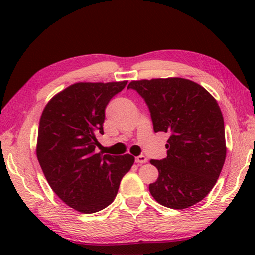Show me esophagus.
Here are the masks:
<instances>
[{
	"mask_svg": "<svg viewBox=\"0 0 255 255\" xmlns=\"http://www.w3.org/2000/svg\"><path fill=\"white\" fill-rule=\"evenodd\" d=\"M135 161H136V163H138V164H143V163L147 162V157L144 156V155H139V156H137V157L135 158Z\"/></svg>",
	"mask_w": 255,
	"mask_h": 255,
	"instance_id": "obj_1",
	"label": "esophagus"
}]
</instances>
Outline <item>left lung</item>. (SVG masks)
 Listing matches in <instances>:
<instances>
[{
  "label": "left lung",
  "mask_w": 255,
  "mask_h": 255,
  "mask_svg": "<svg viewBox=\"0 0 255 255\" xmlns=\"http://www.w3.org/2000/svg\"><path fill=\"white\" fill-rule=\"evenodd\" d=\"M147 105L155 132L170 135L167 156L150 159L158 178L149 192L158 204L184 209L214 188L226 157L224 118L214 97L195 82L169 77L132 81Z\"/></svg>",
  "instance_id": "left-lung-1"
}]
</instances>
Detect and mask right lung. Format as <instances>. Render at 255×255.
I'll list each match as a JSON object with an SVG mask.
<instances>
[{
	"instance_id": "add662e5",
	"label": "right lung",
	"mask_w": 255,
	"mask_h": 255,
	"mask_svg": "<svg viewBox=\"0 0 255 255\" xmlns=\"http://www.w3.org/2000/svg\"><path fill=\"white\" fill-rule=\"evenodd\" d=\"M127 81L75 83L51 99L38 129L37 157L53 191L80 213L105 209L135 157L96 154L103 135L105 110Z\"/></svg>"
}]
</instances>
